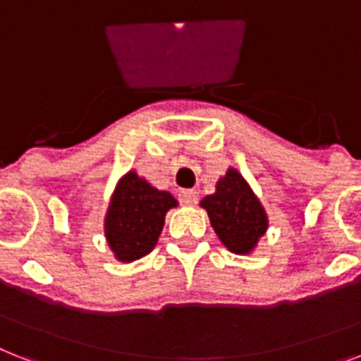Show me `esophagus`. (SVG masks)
<instances>
[{
	"mask_svg": "<svg viewBox=\"0 0 361 361\" xmlns=\"http://www.w3.org/2000/svg\"><path fill=\"white\" fill-rule=\"evenodd\" d=\"M180 202L183 206H195L196 202H198V192L195 189L180 190Z\"/></svg>",
	"mask_w": 361,
	"mask_h": 361,
	"instance_id": "obj_1",
	"label": "esophagus"
}]
</instances>
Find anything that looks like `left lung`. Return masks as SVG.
<instances>
[{
    "instance_id": "8db88e82",
    "label": "left lung",
    "mask_w": 361,
    "mask_h": 361,
    "mask_svg": "<svg viewBox=\"0 0 361 361\" xmlns=\"http://www.w3.org/2000/svg\"><path fill=\"white\" fill-rule=\"evenodd\" d=\"M207 211L211 226L222 245L233 254L247 256L265 235L269 219L262 202L235 169L216 181V190L200 202Z\"/></svg>"
}]
</instances>
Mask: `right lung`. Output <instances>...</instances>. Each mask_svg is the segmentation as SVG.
I'll return each instance as SVG.
<instances>
[{
  "instance_id": "obj_1",
  "label": "right lung",
  "mask_w": 361,
  "mask_h": 361,
  "mask_svg": "<svg viewBox=\"0 0 361 361\" xmlns=\"http://www.w3.org/2000/svg\"><path fill=\"white\" fill-rule=\"evenodd\" d=\"M178 206L171 192L130 171L120 178L105 215V239L118 262L131 263L154 250L166 211Z\"/></svg>"
}]
</instances>
